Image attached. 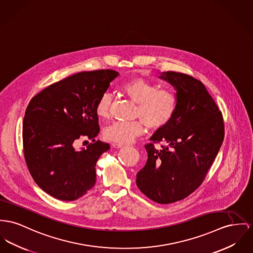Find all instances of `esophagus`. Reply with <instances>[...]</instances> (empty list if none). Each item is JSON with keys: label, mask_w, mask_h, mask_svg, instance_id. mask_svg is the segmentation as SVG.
I'll use <instances>...</instances> for the list:
<instances>
[{"label": "esophagus", "mask_w": 253, "mask_h": 253, "mask_svg": "<svg viewBox=\"0 0 253 253\" xmlns=\"http://www.w3.org/2000/svg\"><path fill=\"white\" fill-rule=\"evenodd\" d=\"M113 147H114V148H116V149H121V148H125V147H126V145H124V144H120V143H114V144H113Z\"/></svg>", "instance_id": "1"}]
</instances>
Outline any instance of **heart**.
I'll list each match as a JSON object with an SVG mask.
<instances>
[{"instance_id":"1","label":"heart","mask_w":253,"mask_h":253,"mask_svg":"<svg viewBox=\"0 0 253 253\" xmlns=\"http://www.w3.org/2000/svg\"><path fill=\"white\" fill-rule=\"evenodd\" d=\"M121 91L131 101L137 103L136 117L141 119L131 122H115L106 126L103 137L120 144H126L144 132V125L152 130L165 127L173 117L177 98L174 92L150 81L136 78L127 81L121 86ZM112 96L102 94L96 104V113L101 119L110 116Z\"/></svg>"}]
</instances>
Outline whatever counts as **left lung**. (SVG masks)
<instances>
[{"label": "left lung", "mask_w": 253, "mask_h": 253, "mask_svg": "<svg viewBox=\"0 0 253 253\" xmlns=\"http://www.w3.org/2000/svg\"><path fill=\"white\" fill-rule=\"evenodd\" d=\"M176 90L177 107L168 125L156 130L145 146L148 160L136 184L153 202H178L201 185L224 137L221 112L201 81L176 72L162 73ZM163 141L162 150L153 142Z\"/></svg>", "instance_id": "left-lung-1"}]
</instances>
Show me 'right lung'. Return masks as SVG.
<instances>
[{
  "label": "right lung",
  "mask_w": 253,
  "mask_h": 253,
  "mask_svg": "<svg viewBox=\"0 0 253 253\" xmlns=\"http://www.w3.org/2000/svg\"><path fill=\"white\" fill-rule=\"evenodd\" d=\"M119 76L113 70L82 72L48 86L30 101L23 122L27 166L35 183L51 197L72 202L96 183V163L109 144L100 132L96 104ZM85 136L92 140L78 151Z\"/></svg>",
  "instance_id": "obj_1"
}]
</instances>
